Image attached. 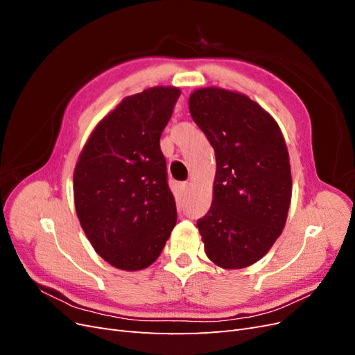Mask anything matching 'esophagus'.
<instances>
[{
	"label": "esophagus",
	"mask_w": 355,
	"mask_h": 355,
	"mask_svg": "<svg viewBox=\"0 0 355 355\" xmlns=\"http://www.w3.org/2000/svg\"><path fill=\"white\" fill-rule=\"evenodd\" d=\"M179 191H180L182 196L187 194V191H188V182H182V184L179 185Z\"/></svg>",
	"instance_id": "1"
}]
</instances>
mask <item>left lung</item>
I'll return each instance as SVG.
<instances>
[{
  "mask_svg": "<svg viewBox=\"0 0 355 355\" xmlns=\"http://www.w3.org/2000/svg\"><path fill=\"white\" fill-rule=\"evenodd\" d=\"M216 157L213 201L197 227L209 259L227 270L259 261L283 232L292 173L280 127L250 98L218 87L189 98Z\"/></svg>",
  "mask_w": 355,
  "mask_h": 355,
  "instance_id": "obj_1",
  "label": "left lung"
}]
</instances>
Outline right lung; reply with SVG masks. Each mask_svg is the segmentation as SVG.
Listing matches in <instances>:
<instances>
[{
    "instance_id": "1",
    "label": "right lung",
    "mask_w": 355,
    "mask_h": 355,
    "mask_svg": "<svg viewBox=\"0 0 355 355\" xmlns=\"http://www.w3.org/2000/svg\"><path fill=\"white\" fill-rule=\"evenodd\" d=\"M180 96L153 87L96 125L73 171L75 210L94 250L118 270L157 261L178 220L159 137Z\"/></svg>"
}]
</instances>
